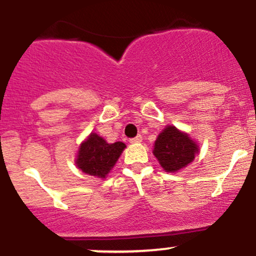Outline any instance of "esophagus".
Returning <instances> with one entry per match:
<instances>
[{
  "instance_id": "1",
  "label": "esophagus",
  "mask_w": 256,
  "mask_h": 256,
  "mask_svg": "<svg viewBox=\"0 0 256 256\" xmlns=\"http://www.w3.org/2000/svg\"><path fill=\"white\" fill-rule=\"evenodd\" d=\"M129 142H130L132 144H136V142H142V136H136V138H130V139H129Z\"/></svg>"
}]
</instances>
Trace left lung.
<instances>
[{"mask_svg":"<svg viewBox=\"0 0 256 256\" xmlns=\"http://www.w3.org/2000/svg\"><path fill=\"white\" fill-rule=\"evenodd\" d=\"M199 152L198 145L173 126H168L158 136L154 148V155L164 171L177 172L194 160Z\"/></svg>","mask_w":256,"mask_h":256,"instance_id":"1","label":"left lung"}]
</instances>
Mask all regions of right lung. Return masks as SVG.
Returning <instances> with one entry per match:
<instances>
[{"instance_id": "obj_1", "label": "right lung", "mask_w": 256, "mask_h": 256, "mask_svg": "<svg viewBox=\"0 0 256 256\" xmlns=\"http://www.w3.org/2000/svg\"><path fill=\"white\" fill-rule=\"evenodd\" d=\"M124 148L126 145L123 142H117L108 144L98 134L92 133L86 142L79 148L76 164L88 174L105 178Z\"/></svg>"}]
</instances>
